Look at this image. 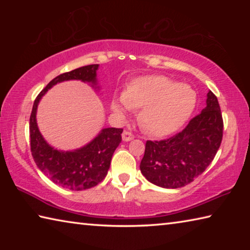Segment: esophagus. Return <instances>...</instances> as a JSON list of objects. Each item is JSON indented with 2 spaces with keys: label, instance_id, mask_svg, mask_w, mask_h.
<instances>
[{
  "label": "esophagus",
  "instance_id": "esophagus-1",
  "mask_svg": "<svg viewBox=\"0 0 250 250\" xmlns=\"http://www.w3.org/2000/svg\"><path fill=\"white\" fill-rule=\"evenodd\" d=\"M133 138H134V134L132 132H130V131H124V133H122V140L125 142L131 141Z\"/></svg>",
  "mask_w": 250,
  "mask_h": 250
}]
</instances>
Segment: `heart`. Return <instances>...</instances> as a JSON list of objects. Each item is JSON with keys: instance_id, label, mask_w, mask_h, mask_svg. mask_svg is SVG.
Segmentation results:
<instances>
[{"instance_id": "b5f03b06", "label": "heart", "mask_w": 250, "mask_h": 250, "mask_svg": "<svg viewBox=\"0 0 250 250\" xmlns=\"http://www.w3.org/2000/svg\"><path fill=\"white\" fill-rule=\"evenodd\" d=\"M196 92L188 84L166 76H146L131 82L120 98L112 101V110L125 113L142 107L139 119L154 135H167L183 125L195 109Z\"/></svg>"}]
</instances>
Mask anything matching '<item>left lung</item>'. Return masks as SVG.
I'll use <instances>...</instances> for the list:
<instances>
[{"instance_id":"left-lung-1","label":"left lung","mask_w":250,"mask_h":250,"mask_svg":"<svg viewBox=\"0 0 250 250\" xmlns=\"http://www.w3.org/2000/svg\"><path fill=\"white\" fill-rule=\"evenodd\" d=\"M223 117L210 90L206 107L171 138L147 140L140 170L146 179L164 188H179L200 176L214 160L223 140Z\"/></svg>"}]
</instances>
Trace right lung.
I'll list each match as a JSON object with an SVG mask.
<instances>
[{
	"instance_id": "add662e5",
	"label": "right lung",
	"mask_w": 250,
	"mask_h": 250,
	"mask_svg": "<svg viewBox=\"0 0 250 250\" xmlns=\"http://www.w3.org/2000/svg\"><path fill=\"white\" fill-rule=\"evenodd\" d=\"M98 66H83L54 78L36 97L29 118L31 152L36 166L55 184L71 191L91 188L104 179L113 152L121 143L124 129H103L87 146L75 151H59L50 146L41 134L36 124V110L42 97L57 83L77 79L97 84Z\"/></svg>"
}]
</instances>
